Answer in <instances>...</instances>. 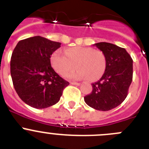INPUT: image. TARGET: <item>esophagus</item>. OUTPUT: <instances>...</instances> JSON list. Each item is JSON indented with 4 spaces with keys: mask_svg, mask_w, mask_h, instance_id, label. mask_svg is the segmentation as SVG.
I'll use <instances>...</instances> for the list:
<instances>
[{
    "mask_svg": "<svg viewBox=\"0 0 149 149\" xmlns=\"http://www.w3.org/2000/svg\"><path fill=\"white\" fill-rule=\"evenodd\" d=\"M70 84H73V85H77V86H79L80 85V83H78V82H71L70 83Z\"/></svg>",
    "mask_w": 149,
    "mask_h": 149,
    "instance_id": "34e87169",
    "label": "esophagus"
}]
</instances>
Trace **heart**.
Wrapping results in <instances>:
<instances>
[{
  "label": "heart",
  "instance_id": "obj_1",
  "mask_svg": "<svg viewBox=\"0 0 149 149\" xmlns=\"http://www.w3.org/2000/svg\"><path fill=\"white\" fill-rule=\"evenodd\" d=\"M65 54L57 50L51 56L52 68L57 73L65 74L76 67L77 70L65 75L70 79L80 80L87 78L88 81H96L105 73L107 56L103 51L90 47L75 46L67 48Z\"/></svg>",
  "mask_w": 149,
  "mask_h": 149
}]
</instances>
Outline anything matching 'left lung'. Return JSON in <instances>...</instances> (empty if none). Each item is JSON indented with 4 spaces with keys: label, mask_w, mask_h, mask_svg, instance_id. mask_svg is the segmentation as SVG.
Segmentation results:
<instances>
[{
    "label": "left lung",
    "mask_w": 149,
    "mask_h": 149,
    "mask_svg": "<svg viewBox=\"0 0 149 149\" xmlns=\"http://www.w3.org/2000/svg\"><path fill=\"white\" fill-rule=\"evenodd\" d=\"M93 45L107 56V68L99 81L92 84L93 91L84 96L90 107L109 111L119 106L126 98L132 81L133 60L125 48L109 42Z\"/></svg>",
    "instance_id": "obj_1"
}]
</instances>
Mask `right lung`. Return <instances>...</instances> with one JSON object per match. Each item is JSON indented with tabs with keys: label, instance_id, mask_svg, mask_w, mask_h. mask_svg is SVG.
<instances>
[{
	"label": "right lung",
	"instance_id": "1",
	"mask_svg": "<svg viewBox=\"0 0 149 149\" xmlns=\"http://www.w3.org/2000/svg\"><path fill=\"white\" fill-rule=\"evenodd\" d=\"M60 46V42L36 36L18 42L12 52L10 71L14 87L22 101L31 107L53 106L69 85L51 65V56Z\"/></svg>",
	"mask_w": 149,
	"mask_h": 149
}]
</instances>
